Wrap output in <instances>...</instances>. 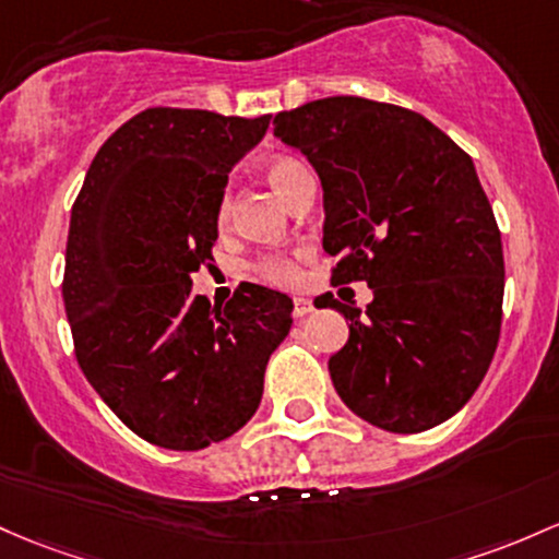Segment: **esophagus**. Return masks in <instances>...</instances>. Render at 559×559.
Listing matches in <instances>:
<instances>
[{
    "label": "esophagus",
    "instance_id": "34e87169",
    "mask_svg": "<svg viewBox=\"0 0 559 559\" xmlns=\"http://www.w3.org/2000/svg\"><path fill=\"white\" fill-rule=\"evenodd\" d=\"M312 312V302L308 297H294V318H305Z\"/></svg>",
    "mask_w": 559,
    "mask_h": 559
}]
</instances>
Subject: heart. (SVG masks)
Instances as JSON below:
<instances>
[{"mask_svg": "<svg viewBox=\"0 0 559 559\" xmlns=\"http://www.w3.org/2000/svg\"><path fill=\"white\" fill-rule=\"evenodd\" d=\"M302 171H305L302 164L286 156H275L265 164V177L270 180V186L278 190V195H284V199H289L294 180H297ZM228 212H230V199L228 195H223L217 206V223H225V219H228ZM257 273H260L265 281L286 286L297 281V262H294V257L289 254H265L260 262H257Z\"/></svg>", "mask_w": 559, "mask_h": 559, "instance_id": "obj_1", "label": "heart"}]
</instances>
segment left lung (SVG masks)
Segmentation results:
<instances>
[{
  "label": "left lung",
  "instance_id": "1",
  "mask_svg": "<svg viewBox=\"0 0 559 559\" xmlns=\"http://www.w3.org/2000/svg\"><path fill=\"white\" fill-rule=\"evenodd\" d=\"M323 186L331 284L366 281L371 305L329 302L349 340L329 358L345 406L388 432L451 419L486 377L501 331L504 254L472 158L416 110L323 97L273 119Z\"/></svg>",
  "mask_w": 559,
  "mask_h": 559
}]
</instances>
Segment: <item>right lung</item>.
<instances>
[{
  "mask_svg": "<svg viewBox=\"0 0 559 559\" xmlns=\"http://www.w3.org/2000/svg\"><path fill=\"white\" fill-rule=\"evenodd\" d=\"M267 116L148 108L92 158L71 210L63 302L87 382L143 440L199 451L238 432L262 401L292 299L241 284L225 308L190 292L212 262L228 171Z\"/></svg>",
  "mask_w": 559,
  "mask_h": 559,
  "instance_id": "add662e5",
  "label": "right lung"
}]
</instances>
